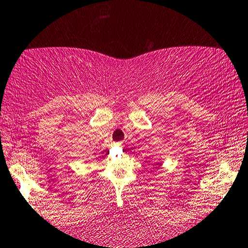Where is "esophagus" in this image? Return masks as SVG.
<instances>
[{"label":"esophagus","mask_w":248,"mask_h":248,"mask_svg":"<svg viewBox=\"0 0 248 248\" xmlns=\"http://www.w3.org/2000/svg\"><path fill=\"white\" fill-rule=\"evenodd\" d=\"M114 145H117V146H122V143H121V142H119V143H115Z\"/></svg>","instance_id":"esophagus-1"}]
</instances>
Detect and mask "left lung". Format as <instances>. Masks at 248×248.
Instances as JSON below:
<instances>
[{
    "label": "left lung",
    "instance_id": "obj_1",
    "mask_svg": "<svg viewBox=\"0 0 248 248\" xmlns=\"http://www.w3.org/2000/svg\"><path fill=\"white\" fill-rule=\"evenodd\" d=\"M156 166H159V164H156ZM156 168V167H155Z\"/></svg>",
    "mask_w": 248,
    "mask_h": 248
}]
</instances>
